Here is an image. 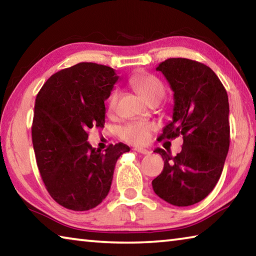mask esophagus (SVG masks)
<instances>
[{"instance_id":"obj_1","label":"esophagus","mask_w":256,"mask_h":256,"mask_svg":"<svg viewBox=\"0 0 256 256\" xmlns=\"http://www.w3.org/2000/svg\"><path fill=\"white\" fill-rule=\"evenodd\" d=\"M134 150H136V152L141 154H151V151H150V150H148V149H144V148H136Z\"/></svg>"}]
</instances>
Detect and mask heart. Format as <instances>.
Listing matches in <instances>:
<instances>
[{"mask_svg": "<svg viewBox=\"0 0 256 256\" xmlns=\"http://www.w3.org/2000/svg\"><path fill=\"white\" fill-rule=\"evenodd\" d=\"M130 84L144 99L146 102L152 100H162L164 96V86L157 76L149 73L138 72L130 78ZM118 104V92H112L107 102L108 112H112ZM156 130L154 123L133 122L124 125L120 128V136L126 142L133 144H144L150 140L151 133Z\"/></svg>", "mask_w": 256, "mask_h": 256, "instance_id": "obj_1", "label": "heart"}]
</instances>
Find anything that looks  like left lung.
<instances>
[{"instance_id": "1", "label": "left lung", "mask_w": 256, "mask_h": 256, "mask_svg": "<svg viewBox=\"0 0 256 256\" xmlns=\"http://www.w3.org/2000/svg\"><path fill=\"white\" fill-rule=\"evenodd\" d=\"M156 70L174 92L172 120L159 138L182 134L184 141L175 157L154 150L164 164L152 188L170 204L188 206L209 196L222 176L230 142L228 94L216 73L196 60L168 58Z\"/></svg>"}]
</instances>
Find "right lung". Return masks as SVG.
<instances>
[{
    "mask_svg": "<svg viewBox=\"0 0 256 256\" xmlns=\"http://www.w3.org/2000/svg\"><path fill=\"white\" fill-rule=\"evenodd\" d=\"M118 80L112 68L82 62L56 72L37 94L32 126L37 166L50 196L66 209L102 203L116 162L130 151L120 142L102 152L86 141L89 128H104L105 100Z\"/></svg>",
    "mask_w": 256,
    "mask_h": 256,
    "instance_id": "obj_1",
    "label": "right lung"
}]
</instances>
